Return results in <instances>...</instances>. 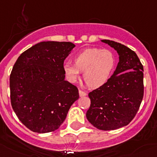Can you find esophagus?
<instances>
[{
  "label": "esophagus",
  "instance_id": "34e87169",
  "mask_svg": "<svg viewBox=\"0 0 157 157\" xmlns=\"http://www.w3.org/2000/svg\"><path fill=\"white\" fill-rule=\"evenodd\" d=\"M78 93H79V96L80 97H84V96H86V95H87V93H86V92H83V91H82V90L78 91Z\"/></svg>",
  "mask_w": 157,
  "mask_h": 157
}]
</instances>
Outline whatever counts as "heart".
<instances>
[{
  "instance_id": "obj_1",
  "label": "heart",
  "mask_w": 157,
  "mask_h": 157,
  "mask_svg": "<svg viewBox=\"0 0 157 157\" xmlns=\"http://www.w3.org/2000/svg\"><path fill=\"white\" fill-rule=\"evenodd\" d=\"M74 64L66 62L63 71L67 80L75 83L83 71L85 82L92 89H98L110 79L116 60L114 54L108 49L89 48L76 54L73 58Z\"/></svg>"
}]
</instances>
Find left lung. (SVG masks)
<instances>
[{"label": "left lung", "instance_id": "obj_1", "mask_svg": "<svg viewBox=\"0 0 157 157\" xmlns=\"http://www.w3.org/2000/svg\"><path fill=\"white\" fill-rule=\"evenodd\" d=\"M102 42L114 48L119 62L108 82L89 92L91 105L86 118L101 130L127 126L140 106L143 97V67L136 54L126 46L110 41Z\"/></svg>", "mask_w": 157, "mask_h": 157}]
</instances>
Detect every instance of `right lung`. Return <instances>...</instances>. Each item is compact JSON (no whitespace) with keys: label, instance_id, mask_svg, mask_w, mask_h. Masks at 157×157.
Here are the masks:
<instances>
[{"label":"right lung","instance_id":"right-lung-1","mask_svg":"<svg viewBox=\"0 0 157 157\" xmlns=\"http://www.w3.org/2000/svg\"><path fill=\"white\" fill-rule=\"evenodd\" d=\"M75 47L71 42L42 41L16 61L10 75V102L30 130L46 133L58 129L79 98L63 71L64 61Z\"/></svg>","mask_w":157,"mask_h":157}]
</instances>
